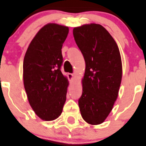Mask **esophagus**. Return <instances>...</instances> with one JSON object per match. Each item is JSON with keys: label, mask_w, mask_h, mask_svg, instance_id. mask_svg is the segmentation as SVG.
<instances>
[{"label": "esophagus", "mask_w": 146, "mask_h": 146, "mask_svg": "<svg viewBox=\"0 0 146 146\" xmlns=\"http://www.w3.org/2000/svg\"><path fill=\"white\" fill-rule=\"evenodd\" d=\"M67 76H68V78H69V80H72L73 78H74V74H71V73H69V74H67Z\"/></svg>", "instance_id": "esophagus-1"}]
</instances>
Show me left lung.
Segmentation results:
<instances>
[{
  "instance_id": "obj_1",
  "label": "left lung",
  "mask_w": 146,
  "mask_h": 146,
  "mask_svg": "<svg viewBox=\"0 0 146 146\" xmlns=\"http://www.w3.org/2000/svg\"><path fill=\"white\" fill-rule=\"evenodd\" d=\"M73 35L86 61L82 96L78 100L82 118L92 125L106 119L118 97L122 78L119 49L101 25L74 28Z\"/></svg>"
}]
</instances>
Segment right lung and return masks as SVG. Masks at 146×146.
<instances>
[{
	"label": "right lung",
	"mask_w": 146,
	"mask_h": 146,
	"mask_svg": "<svg viewBox=\"0 0 146 146\" xmlns=\"http://www.w3.org/2000/svg\"><path fill=\"white\" fill-rule=\"evenodd\" d=\"M68 27L49 23L30 44L23 60V80L30 105L44 121L60 116L66 99L68 80L62 74L61 49Z\"/></svg>",
	"instance_id": "1"
}]
</instances>
